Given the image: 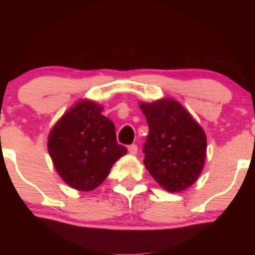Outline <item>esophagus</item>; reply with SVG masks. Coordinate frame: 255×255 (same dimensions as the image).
Returning <instances> with one entry per match:
<instances>
[{"instance_id": "esophagus-1", "label": "esophagus", "mask_w": 255, "mask_h": 255, "mask_svg": "<svg viewBox=\"0 0 255 255\" xmlns=\"http://www.w3.org/2000/svg\"><path fill=\"white\" fill-rule=\"evenodd\" d=\"M128 151H129L130 154H136L137 153V146L136 145H129L128 146Z\"/></svg>"}]
</instances>
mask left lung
Listing matches in <instances>:
<instances>
[{"mask_svg":"<svg viewBox=\"0 0 255 255\" xmlns=\"http://www.w3.org/2000/svg\"><path fill=\"white\" fill-rule=\"evenodd\" d=\"M148 126L144 164L160 187L181 192L198 180L206 159L203 128L178 102L170 98L140 103Z\"/></svg>","mask_w":255,"mask_h":255,"instance_id":"8db88e82","label":"left lung"}]
</instances>
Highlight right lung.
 I'll list each match as a JSON object with an SVG mask.
<instances>
[{"label": "right lung", "mask_w": 255, "mask_h": 255, "mask_svg": "<svg viewBox=\"0 0 255 255\" xmlns=\"http://www.w3.org/2000/svg\"><path fill=\"white\" fill-rule=\"evenodd\" d=\"M103 107L80 101L57 121L48 139L55 169L78 191L97 188L127 148L116 140L115 125L102 115Z\"/></svg>", "instance_id": "add662e5"}]
</instances>
